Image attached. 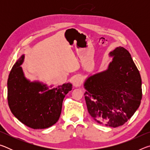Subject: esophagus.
<instances>
[{
  "label": "esophagus",
  "instance_id": "obj_1",
  "mask_svg": "<svg viewBox=\"0 0 150 150\" xmlns=\"http://www.w3.org/2000/svg\"><path fill=\"white\" fill-rule=\"evenodd\" d=\"M82 84V79L80 77H77L73 81V85L75 87H79Z\"/></svg>",
  "mask_w": 150,
  "mask_h": 150
}]
</instances>
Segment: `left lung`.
Masks as SVG:
<instances>
[{
  "label": "left lung",
  "mask_w": 150,
  "mask_h": 150,
  "mask_svg": "<svg viewBox=\"0 0 150 150\" xmlns=\"http://www.w3.org/2000/svg\"><path fill=\"white\" fill-rule=\"evenodd\" d=\"M106 69L86 78L87 110L96 122L116 128L126 122L140 105L142 79L131 55L119 46L109 53Z\"/></svg>",
  "instance_id": "left-lung-1"
}]
</instances>
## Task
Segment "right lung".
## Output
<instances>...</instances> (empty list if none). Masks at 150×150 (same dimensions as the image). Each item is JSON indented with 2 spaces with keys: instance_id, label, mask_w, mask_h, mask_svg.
<instances>
[{
  "instance_id": "obj_1",
  "label": "right lung",
  "mask_w": 150,
  "mask_h": 150,
  "mask_svg": "<svg viewBox=\"0 0 150 150\" xmlns=\"http://www.w3.org/2000/svg\"><path fill=\"white\" fill-rule=\"evenodd\" d=\"M25 55L22 54L10 73L8 103L13 115L22 124L33 129H45L59 120L63 100L72 90L71 83L53 87L40 81H30L21 67Z\"/></svg>"
}]
</instances>
